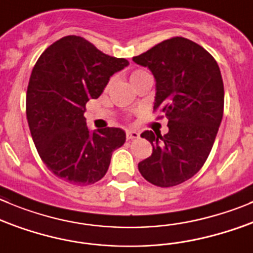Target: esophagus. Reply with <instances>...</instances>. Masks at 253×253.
Instances as JSON below:
<instances>
[{
  "label": "esophagus",
  "mask_w": 253,
  "mask_h": 253,
  "mask_svg": "<svg viewBox=\"0 0 253 253\" xmlns=\"http://www.w3.org/2000/svg\"><path fill=\"white\" fill-rule=\"evenodd\" d=\"M139 133L136 130H126V139L130 140V139H138Z\"/></svg>",
  "instance_id": "34e87169"
}]
</instances>
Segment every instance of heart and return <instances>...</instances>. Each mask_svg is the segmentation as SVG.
<instances>
[{"instance_id":"heart-1","label":"heart","mask_w":253,"mask_h":253,"mask_svg":"<svg viewBox=\"0 0 253 253\" xmlns=\"http://www.w3.org/2000/svg\"><path fill=\"white\" fill-rule=\"evenodd\" d=\"M144 73H146V72L145 71H135V72H133V73H131V76H130V81H133V79L138 78V77H140L141 74H144Z\"/></svg>"}]
</instances>
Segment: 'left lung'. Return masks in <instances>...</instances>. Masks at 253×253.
<instances>
[{"mask_svg":"<svg viewBox=\"0 0 253 253\" xmlns=\"http://www.w3.org/2000/svg\"><path fill=\"white\" fill-rule=\"evenodd\" d=\"M133 61L153 73L154 110L160 108L169 119L165 135L141 133L153 153L139 163V171L156 186H175L194 176L212 149L225 99L220 68L208 50L184 37L159 43Z\"/></svg>","mask_w":253,"mask_h":253,"instance_id":"1","label":"left lung"}]
</instances>
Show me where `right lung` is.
I'll return each mask as SVG.
<instances>
[{
    "mask_svg": "<svg viewBox=\"0 0 253 253\" xmlns=\"http://www.w3.org/2000/svg\"><path fill=\"white\" fill-rule=\"evenodd\" d=\"M124 58L104 54L78 36H66L41 54L31 73L26 114L33 143L53 174L79 186L99 181L125 131H90L84 112L97 99L110 77L128 66Z\"/></svg>",
    "mask_w": 253,
    "mask_h": 253,
    "instance_id": "add662e5",
    "label": "right lung"
}]
</instances>
